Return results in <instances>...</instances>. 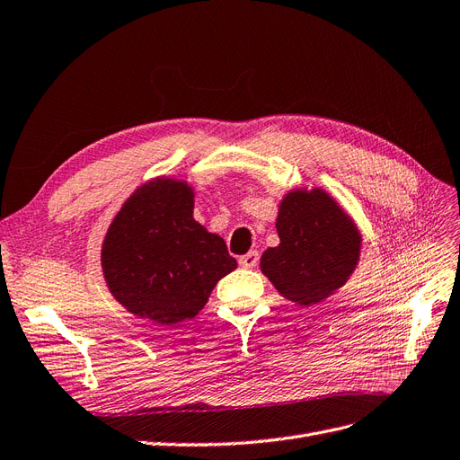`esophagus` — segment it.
Wrapping results in <instances>:
<instances>
[{
  "mask_svg": "<svg viewBox=\"0 0 460 460\" xmlns=\"http://www.w3.org/2000/svg\"><path fill=\"white\" fill-rule=\"evenodd\" d=\"M257 262H259V253L257 252H249V253L240 257V264L243 269H255Z\"/></svg>",
  "mask_w": 460,
  "mask_h": 460,
  "instance_id": "1",
  "label": "esophagus"
}]
</instances>
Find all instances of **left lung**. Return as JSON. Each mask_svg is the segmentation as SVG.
<instances>
[{"instance_id":"left-lung-1","label":"left lung","mask_w":460,"mask_h":460,"mask_svg":"<svg viewBox=\"0 0 460 460\" xmlns=\"http://www.w3.org/2000/svg\"><path fill=\"white\" fill-rule=\"evenodd\" d=\"M276 232L280 243L262 253L261 272L291 303H323L357 269L363 235L323 188L288 191L278 205Z\"/></svg>"}]
</instances>
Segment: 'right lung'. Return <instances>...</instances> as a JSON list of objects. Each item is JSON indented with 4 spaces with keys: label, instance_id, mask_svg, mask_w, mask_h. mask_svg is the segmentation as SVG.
I'll use <instances>...</instances> for the list:
<instances>
[{
    "label": "right lung",
    "instance_id": "1",
    "mask_svg": "<svg viewBox=\"0 0 460 460\" xmlns=\"http://www.w3.org/2000/svg\"><path fill=\"white\" fill-rule=\"evenodd\" d=\"M186 180L157 176L137 186L102 245L107 288L128 313L171 326L193 318L238 262L225 240L193 218Z\"/></svg>",
    "mask_w": 460,
    "mask_h": 460
}]
</instances>
